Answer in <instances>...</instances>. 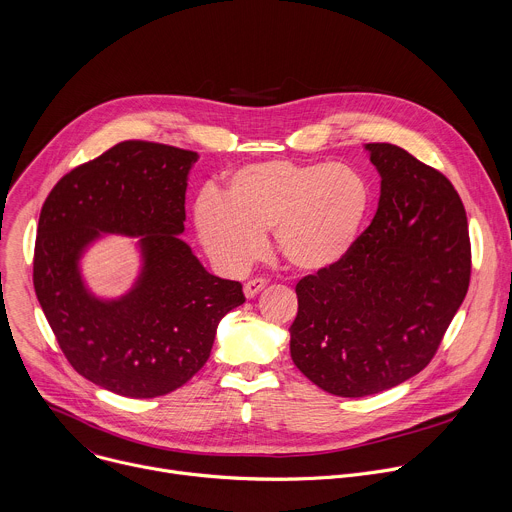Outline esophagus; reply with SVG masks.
Here are the masks:
<instances>
[{
	"label": "esophagus",
	"instance_id": "34e87169",
	"mask_svg": "<svg viewBox=\"0 0 512 512\" xmlns=\"http://www.w3.org/2000/svg\"><path fill=\"white\" fill-rule=\"evenodd\" d=\"M265 285H267V281H265V279H251V281H247V283L243 285L245 298H247V300L255 298V296L259 294V291H263V289H265Z\"/></svg>",
	"mask_w": 512,
	"mask_h": 512
}]
</instances>
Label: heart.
Segmentation results:
<instances>
[{
  "label": "heart",
  "instance_id": "1",
  "mask_svg": "<svg viewBox=\"0 0 512 512\" xmlns=\"http://www.w3.org/2000/svg\"><path fill=\"white\" fill-rule=\"evenodd\" d=\"M371 184L332 162H255L235 170L221 192L194 204V229L208 257L229 273L245 271L271 231L273 249L298 271L338 265L371 210Z\"/></svg>",
  "mask_w": 512,
  "mask_h": 512
}]
</instances>
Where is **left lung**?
Listing matches in <instances>:
<instances>
[{
  "instance_id": "1",
  "label": "left lung",
  "mask_w": 512,
  "mask_h": 512,
  "mask_svg": "<svg viewBox=\"0 0 512 512\" xmlns=\"http://www.w3.org/2000/svg\"><path fill=\"white\" fill-rule=\"evenodd\" d=\"M364 152L381 176L377 214L338 265L298 283L289 326L291 360L338 397L423 371L470 281L466 210L450 180L393 143Z\"/></svg>"
}]
</instances>
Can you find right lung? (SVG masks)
Listing matches in <instances>:
<instances>
[{
  "label": "right lung",
  "mask_w": 512,
  "mask_h": 512,
  "mask_svg": "<svg viewBox=\"0 0 512 512\" xmlns=\"http://www.w3.org/2000/svg\"><path fill=\"white\" fill-rule=\"evenodd\" d=\"M196 152L121 141L68 172L48 194L38 223L34 289L79 375L131 399H152L190 381L210 356L216 326L245 302L239 281L206 271L180 239ZM111 234L140 255L134 285L99 297L82 257Z\"/></svg>",
  "instance_id": "obj_1"
}]
</instances>
